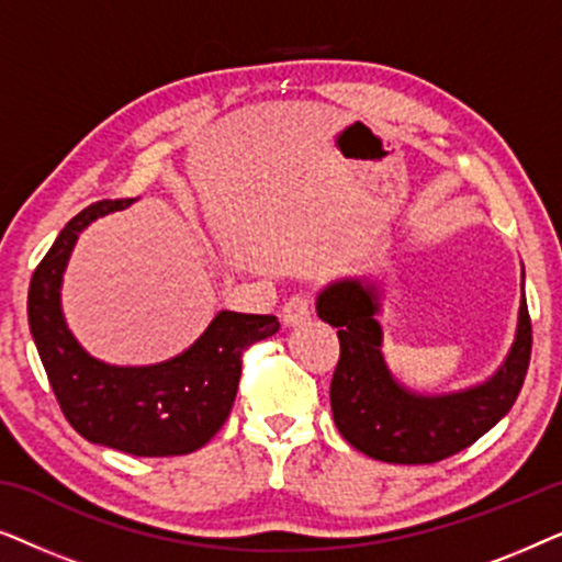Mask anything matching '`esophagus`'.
<instances>
[{"instance_id": "34e87169", "label": "esophagus", "mask_w": 562, "mask_h": 562, "mask_svg": "<svg viewBox=\"0 0 562 562\" xmlns=\"http://www.w3.org/2000/svg\"><path fill=\"white\" fill-rule=\"evenodd\" d=\"M312 312H314V299L312 294H294L291 299H286V304L281 306V317H283V325L289 327H296V325H304V322L312 319Z\"/></svg>"}]
</instances>
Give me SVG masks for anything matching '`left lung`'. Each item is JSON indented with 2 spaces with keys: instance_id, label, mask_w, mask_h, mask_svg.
Masks as SVG:
<instances>
[{
  "instance_id": "left-lung-1",
  "label": "left lung",
  "mask_w": 562,
  "mask_h": 562,
  "mask_svg": "<svg viewBox=\"0 0 562 562\" xmlns=\"http://www.w3.org/2000/svg\"><path fill=\"white\" fill-rule=\"evenodd\" d=\"M375 312V291L360 281L335 283L317 299V314L337 327L340 340V360L329 383L335 425L368 458L396 465L437 463L471 448L517 402L532 356V322L525 299L517 340L504 366L481 386L450 396L412 394L391 379Z\"/></svg>"
}]
</instances>
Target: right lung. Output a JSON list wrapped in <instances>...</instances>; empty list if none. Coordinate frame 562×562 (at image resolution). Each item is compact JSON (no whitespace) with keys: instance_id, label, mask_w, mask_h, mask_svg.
Masks as SVG:
<instances>
[{"instance_id":"add662e5","label":"right lung","mask_w":562,"mask_h":562,"mask_svg":"<svg viewBox=\"0 0 562 562\" xmlns=\"http://www.w3.org/2000/svg\"><path fill=\"white\" fill-rule=\"evenodd\" d=\"M130 202L102 199L60 229L30 279V333L60 412L81 437L137 458L187 456L229 417L243 352L281 325L273 314L220 312L187 352L166 363L120 368L87 356L60 314V273L81 229Z\"/></svg>"}]
</instances>
